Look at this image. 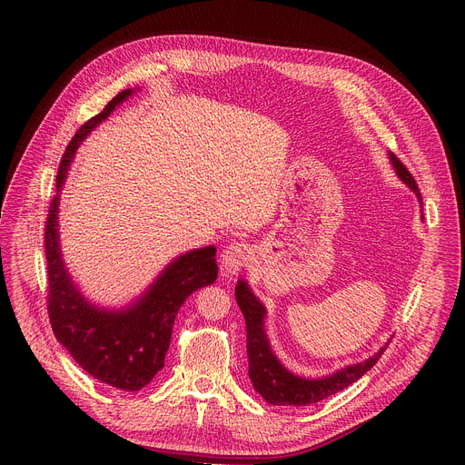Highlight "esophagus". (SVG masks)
Listing matches in <instances>:
<instances>
[{"label":"esophagus","mask_w":465,"mask_h":465,"mask_svg":"<svg viewBox=\"0 0 465 465\" xmlns=\"http://www.w3.org/2000/svg\"><path fill=\"white\" fill-rule=\"evenodd\" d=\"M221 257H223V272H224V276L233 278V276H237L242 271V267H246V264H248L250 252H248V246L244 242H235L233 241L232 244H228L223 250Z\"/></svg>","instance_id":"esophagus-1"}]
</instances>
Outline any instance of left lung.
I'll return each mask as SVG.
<instances>
[{"label":"left lung","mask_w":465,"mask_h":465,"mask_svg":"<svg viewBox=\"0 0 465 465\" xmlns=\"http://www.w3.org/2000/svg\"><path fill=\"white\" fill-rule=\"evenodd\" d=\"M388 160L400 178L418 198L421 208V221H423V203L421 193L416 185V180L407 171V167L395 158V154L388 153ZM235 300L242 311L246 322V353H248V375L253 382V388L261 397L271 405L282 407H307L318 403L325 397L333 395L355 381H359L382 355L388 342L379 348L371 357L364 359L362 362L348 364L333 373H327L323 377L309 379L300 377L287 370L283 362L276 357L264 320H267V307L253 294L246 278H241L235 285Z\"/></svg>","instance_id":"8db88e82"}]
</instances>
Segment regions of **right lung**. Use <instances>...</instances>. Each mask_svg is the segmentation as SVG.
Segmentation results:
<instances>
[{"mask_svg":"<svg viewBox=\"0 0 465 465\" xmlns=\"http://www.w3.org/2000/svg\"><path fill=\"white\" fill-rule=\"evenodd\" d=\"M140 90V88H136ZM134 88L117 94L101 114L86 121L65 149L45 226V257L49 274V320L56 341L94 379L124 390L138 391L163 368L174 318L194 291L217 280V248L213 244L180 253L134 300L121 307H103L84 296L64 261L60 244L58 208L62 185L77 149Z\"/></svg>","mask_w":465,"mask_h":465,"instance_id":"1","label":"right lung"}]
</instances>
